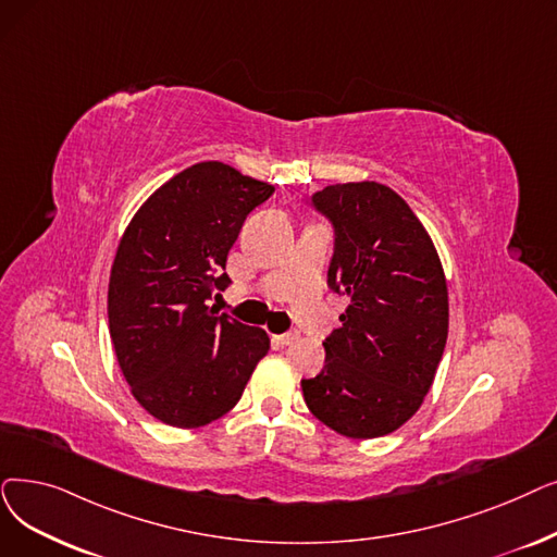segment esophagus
I'll list each match as a JSON object with an SVG mask.
<instances>
[{
  "label": "esophagus",
  "mask_w": 557,
  "mask_h": 557,
  "mask_svg": "<svg viewBox=\"0 0 557 557\" xmlns=\"http://www.w3.org/2000/svg\"><path fill=\"white\" fill-rule=\"evenodd\" d=\"M298 332H284V334H277L275 338H277V342L282 344V346H292V344H296L298 342Z\"/></svg>",
  "instance_id": "obj_1"
}]
</instances>
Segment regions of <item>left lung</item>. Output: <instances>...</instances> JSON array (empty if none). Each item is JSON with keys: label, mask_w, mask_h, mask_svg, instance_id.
Masks as SVG:
<instances>
[{"label": "left lung", "mask_w": 557, "mask_h": 557, "mask_svg": "<svg viewBox=\"0 0 557 557\" xmlns=\"http://www.w3.org/2000/svg\"><path fill=\"white\" fill-rule=\"evenodd\" d=\"M334 227L327 284L350 305L325 342V367L302 380L309 412L350 440L384 437L417 414L448 336L437 250L389 186L348 182L313 193Z\"/></svg>", "instance_id": "left-lung-1"}]
</instances>
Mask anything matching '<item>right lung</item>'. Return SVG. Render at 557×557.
<instances>
[{
    "label": "right lung",
    "instance_id": "obj_1",
    "mask_svg": "<svg viewBox=\"0 0 557 557\" xmlns=\"http://www.w3.org/2000/svg\"><path fill=\"white\" fill-rule=\"evenodd\" d=\"M275 186L221 161L186 168L143 202L111 265L109 332L145 412L173 428L227 414L271 338L209 307L227 252Z\"/></svg>",
    "mask_w": 557,
    "mask_h": 557
}]
</instances>
